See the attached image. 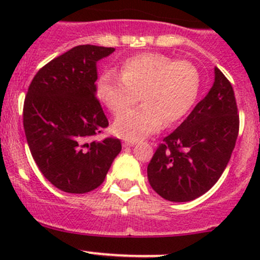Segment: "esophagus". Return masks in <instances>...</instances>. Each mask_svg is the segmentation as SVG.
Wrapping results in <instances>:
<instances>
[{
  "mask_svg": "<svg viewBox=\"0 0 260 260\" xmlns=\"http://www.w3.org/2000/svg\"><path fill=\"white\" fill-rule=\"evenodd\" d=\"M136 143V141L135 140H129V141H124V142H123V146H125V147H131V146H133Z\"/></svg>",
  "mask_w": 260,
  "mask_h": 260,
  "instance_id": "obj_1",
  "label": "esophagus"
}]
</instances>
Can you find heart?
I'll use <instances>...</instances> for the list:
<instances>
[{
  "instance_id": "b5f03b06",
  "label": "heart",
  "mask_w": 260,
  "mask_h": 260,
  "mask_svg": "<svg viewBox=\"0 0 260 260\" xmlns=\"http://www.w3.org/2000/svg\"><path fill=\"white\" fill-rule=\"evenodd\" d=\"M200 73L190 61L159 52H146L125 59L120 75L106 70L96 81L99 101L119 114L141 98L145 103L120 114L114 132L127 140H138L171 125L188 113L200 91Z\"/></svg>"
}]
</instances>
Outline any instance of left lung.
Returning a JSON list of instances; mask_svg holds the SVG:
<instances>
[{"mask_svg":"<svg viewBox=\"0 0 260 260\" xmlns=\"http://www.w3.org/2000/svg\"><path fill=\"white\" fill-rule=\"evenodd\" d=\"M238 133L234 89L215 68L214 85L208 95L157 147L147 167L149 185L175 203L204 195L226 169Z\"/></svg>","mask_w":260,"mask_h":260,"instance_id":"8db88e82","label":"left lung"}]
</instances>
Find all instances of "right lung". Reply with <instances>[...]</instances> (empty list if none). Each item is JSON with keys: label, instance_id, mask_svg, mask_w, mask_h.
Returning <instances> with one entry per match:
<instances>
[{"label": "right lung", "instance_id": "add662e5", "mask_svg": "<svg viewBox=\"0 0 260 260\" xmlns=\"http://www.w3.org/2000/svg\"><path fill=\"white\" fill-rule=\"evenodd\" d=\"M114 48L79 45L44 65L23 102V129L32 158L55 187L85 193L103 183L120 140L94 141L109 125L95 95L96 61Z\"/></svg>", "mask_w": 260, "mask_h": 260}]
</instances>
